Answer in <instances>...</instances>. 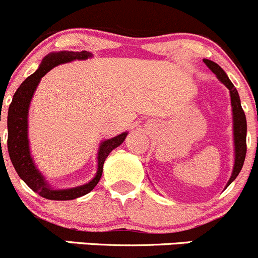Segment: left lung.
I'll return each instance as SVG.
<instances>
[{"instance_id": "left-lung-1", "label": "left lung", "mask_w": 258, "mask_h": 258, "mask_svg": "<svg viewBox=\"0 0 258 258\" xmlns=\"http://www.w3.org/2000/svg\"><path fill=\"white\" fill-rule=\"evenodd\" d=\"M203 62L210 68V70L217 76L219 81L229 90V95H231V105H232V115H233V140H234V165L233 170H232V175L229 178L228 183H227L226 188L233 182L237 178V175L241 172L242 167H243L244 158H246L247 145H246V135H247V121L244 111L241 106V100H239V95L237 93L236 88L231 80L228 79L227 74L224 73L223 69L218 65V63L213 62V61L205 58Z\"/></svg>"}]
</instances>
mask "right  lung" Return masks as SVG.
<instances>
[{
  "mask_svg": "<svg viewBox=\"0 0 258 258\" xmlns=\"http://www.w3.org/2000/svg\"><path fill=\"white\" fill-rule=\"evenodd\" d=\"M93 53L89 51H81V52H74V51H58V52H51L43 57L40 68L30 75L24 83L20 85L12 98L11 104L9 108V115H7V129H9V137H7V148H9L10 159L16 169L17 174L22 180L31 188L34 192L40 195L46 200L51 201H70L81 196L88 195L94 189L100 180L103 174V165L109 153L125 140L128 133H121L111 139H106L100 143L98 150V170L93 179L89 183L79 187L69 188V189H53L51 185L46 182L45 177L41 174L35 165L34 159L30 153L29 144V108L31 99L34 96L35 90L39 85L40 80L45 74H47L51 69L60 63L70 62L74 60H86L91 57Z\"/></svg>",
  "mask_w": 258,
  "mask_h": 258,
  "instance_id": "right-lung-1",
  "label": "right lung"
}]
</instances>
